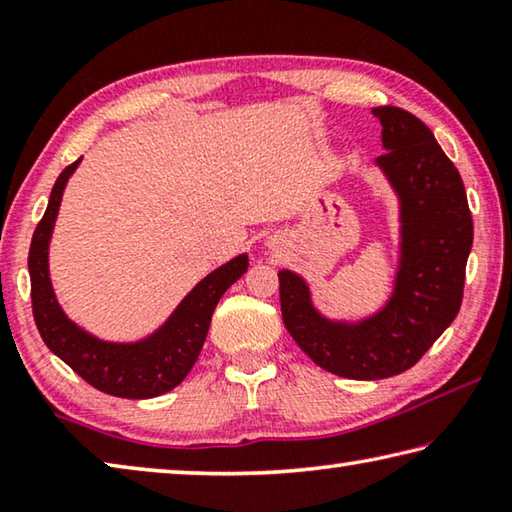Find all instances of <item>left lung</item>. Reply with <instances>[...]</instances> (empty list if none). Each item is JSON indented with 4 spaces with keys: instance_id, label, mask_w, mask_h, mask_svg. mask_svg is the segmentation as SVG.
Masks as SVG:
<instances>
[{
    "instance_id": "left-lung-1",
    "label": "left lung",
    "mask_w": 512,
    "mask_h": 512,
    "mask_svg": "<svg viewBox=\"0 0 512 512\" xmlns=\"http://www.w3.org/2000/svg\"><path fill=\"white\" fill-rule=\"evenodd\" d=\"M384 155L375 167L397 196L400 244L393 291L361 320L320 314L307 280L282 268V318L293 341L327 372L386 379L409 370L452 325L463 300L472 214L461 173L422 121L395 106L372 108Z\"/></svg>"
}]
</instances>
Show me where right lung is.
<instances>
[{
	"instance_id": "right-lung-1",
	"label": "right lung",
	"mask_w": 512,
	"mask_h": 512,
	"mask_svg": "<svg viewBox=\"0 0 512 512\" xmlns=\"http://www.w3.org/2000/svg\"><path fill=\"white\" fill-rule=\"evenodd\" d=\"M81 160L69 164L58 176L45 216L33 232L29 250L33 318L47 348L88 384L99 388L101 393L126 397V400H149L169 393L192 370L210 329L216 302L248 271V255L232 257L230 262L205 275L180 300L173 314L144 339L117 343L90 334L58 305L49 277V241L54 235L67 180L72 178Z\"/></svg>"
}]
</instances>
